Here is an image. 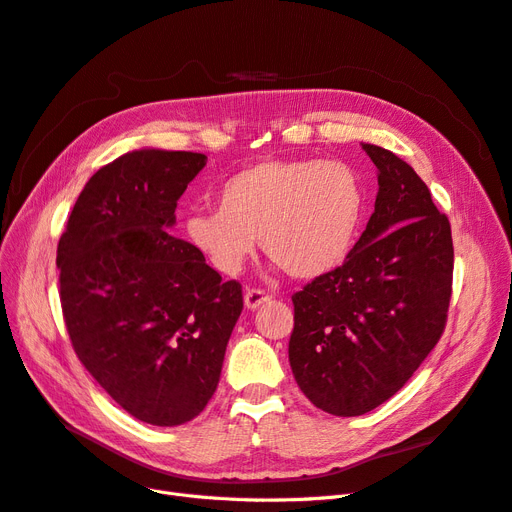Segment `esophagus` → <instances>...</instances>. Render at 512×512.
Here are the masks:
<instances>
[{
    "mask_svg": "<svg viewBox=\"0 0 512 512\" xmlns=\"http://www.w3.org/2000/svg\"><path fill=\"white\" fill-rule=\"evenodd\" d=\"M269 301V294L267 292H262V290H256V288H252V290H245V294H243V303H245V307L247 309H258L260 305H265Z\"/></svg>",
    "mask_w": 512,
    "mask_h": 512,
    "instance_id": "esophagus-1",
    "label": "esophagus"
}]
</instances>
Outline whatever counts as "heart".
Wrapping results in <instances>:
<instances>
[{"label":"heart","mask_w":512,"mask_h":512,"mask_svg":"<svg viewBox=\"0 0 512 512\" xmlns=\"http://www.w3.org/2000/svg\"><path fill=\"white\" fill-rule=\"evenodd\" d=\"M218 205L185 220V235L215 271L239 273L260 237L277 267L316 280L350 256L365 215V185L339 160H262L220 185Z\"/></svg>","instance_id":"heart-1"}]
</instances>
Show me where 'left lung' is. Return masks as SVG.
<instances>
[{"label": "left lung", "mask_w": 512, "mask_h": 512, "mask_svg": "<svg viewBox=\"0 0 512 512\" xmlns=\"http://www.w3.org/2000/svg\"><path fill=\"white\" fill-rule=\"evenodd\" d=\"M376 164L374 213L342 267L292 297L288 359L303 395L361 416L404 386L444 331L453 284L451 224L393 151L361 143Z\"/></svg>", "instance_id": "8db88e82"}]
</instances>
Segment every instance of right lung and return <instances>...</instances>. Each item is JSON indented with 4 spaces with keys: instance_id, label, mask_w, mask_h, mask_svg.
<instances>
[{
    "instance_id": "obj_1",
    "label": "right lung",
    "mask_w": 512,
    "mask_h": 512,
    "mask_svg": "<svg viewBox=\"0 0 512 512\" xmlns=\"http://www.w3.org/2000/svg\"><path fill=\"white\" fill-rule=\"evenodd\" d=\"M205 164L192 151L123 153L85 183L57 245L74 352L123 410L158 427L205 410L243 309L241 284L170 232Z\"/></svg>"
}]
</instances>
